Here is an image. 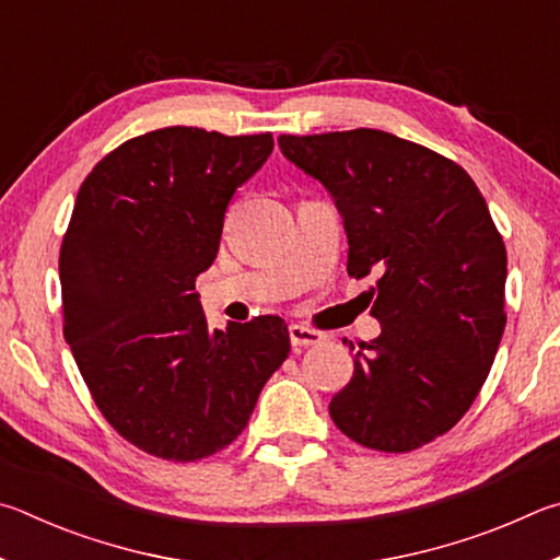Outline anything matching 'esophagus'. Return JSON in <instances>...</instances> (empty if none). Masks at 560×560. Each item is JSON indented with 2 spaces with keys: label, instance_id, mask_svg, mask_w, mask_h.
Wrapping results in <instances>:
<instances>
[{
  "label": "esophagus",
  "instance_id": "34e87169",
  "mask_svg": "<svg viewBox=\"0 0 560 560\" xmlns=\"http://www.w3.org/2000/svg\"><path fill=\"white\" fill-rule=\"evenodd\" d=\"M325 339L319 335V331L310 329L305 325H290V341L292 347H315L319 345V341Z\"/></svg>",
  "mask_w": 560,
  "mask_h": 560
}]
</instances>
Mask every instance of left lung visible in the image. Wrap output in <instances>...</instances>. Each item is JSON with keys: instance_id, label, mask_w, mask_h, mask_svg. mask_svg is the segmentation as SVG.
Listing matches in <instances>:
<instances>
[{"instance_id": "left-lung-1", "label": "left lung", "mask_w": 560, "mask_h": 560, "mask_svg": "<svg viewBox=\"0 0 560 560\" xmlns=\"http://www.w3.org/2000/svg\"><path fill=\"white\" fill-rule=\"evenodd\" d=\"M278 144L335 199L351 278H376L381 335L357 354L329 416L359 445L410 453L467 413L494 364L506 325L502 235L472 176L423 144L369 127Z\"/></svg>"}]
</instances>
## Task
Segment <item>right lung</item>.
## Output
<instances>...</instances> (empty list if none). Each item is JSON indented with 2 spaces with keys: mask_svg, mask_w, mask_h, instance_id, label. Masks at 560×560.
<instances>
[{
  "mask_svg": "<svg viewBox=\"0 0 560 560\" xmlns=\"http://www.w3.org/2000/svg\"><path fill=\"white\" fill-rule=\"evenodd\" d=\"M272 144L164 127L122 142L78 189L58 258L63 335L107 423L154 457L231 445L290 354L280 317L209 329L194 292L235 189Z\"/></svg>",
  "mask_w": 560,
  "mask_h": 560,
  "instance_id": "right-lung-1",
  "label": "right lung"
}]
</instances>
